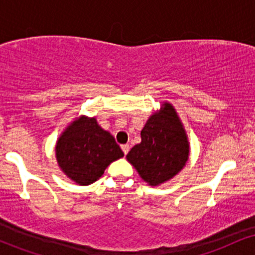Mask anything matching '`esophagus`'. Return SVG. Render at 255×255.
Instances as JSON below:
<instances>
[{
  "mask_svg": "<svg viewBox=\"0 0 255 255\" xmlns=\"http://www.w3.org/2000/svg\"><path fill=\"white\" fill-rule=\"evenodd\" d=\"M121 148H122V151H124V153H125V154H127L128 152H129V145H128V144L122 145V146H121Z\"/></svg>",
  "mask_w": 255,
  "mask_h": 255,
  "instance_id": "34e87169",
  "label": "esophagus"
}]
</instances>
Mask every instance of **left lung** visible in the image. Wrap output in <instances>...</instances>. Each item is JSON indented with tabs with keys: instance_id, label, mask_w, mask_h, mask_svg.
Segmentation results:
<instances>
[{
	"instance_id": "8db88e82",
	"label": "left lung",
	"mask_w": 255,
	"mask_h": 255,
	"mask_svg": "<svg viewBox=\"0 0 255 255\" xmlns=\"http://www.w3.org/2000/svg\"><path fill=\"white\" fill-rule=\"evenodd\" d=\"M141 142L127 154L128 162L151 186L170 180L188 159L189 146L171 104L153 114L141 130Z\"/></svg>"
}]
</instances>
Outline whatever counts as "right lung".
<instances>
[{"mask_svg":"<svg viewBox=\"0 0 255 255\" xmlns=\"http://www.w3.org/2000/svg\"><path fill=\"white\" fill-rule=\"evenodd\" d=\"M121 157L124 152L115 137L102 129L95 118H80L73 122L56 145L60 168L81 186L97 181L107 166Z\"/></svg>","mask_w":255,"mask_h":255,"instance_id":"obj_1","label":"right lung"}]
</instances>
